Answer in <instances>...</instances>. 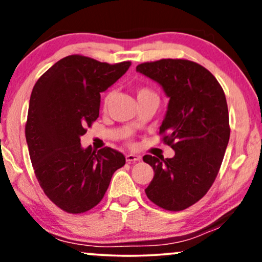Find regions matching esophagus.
I'll return each mask as SVG.
<instances>
[{"mask_svg":"<svg viewBox=\"0 0 262 262\" xmlns=\"http://www.w3.org/2000/svg\"><path fill=\"white\" fill-rule=\"evenodd\" d=\"M125 159H127L128 162H137V161H140V156L139 155H135V154H128L125 156Z\"/></svg>","mask_w":262,"mask_h":262,"instance_id":"esophagus-1","label":"esophagus"}]
</instances>
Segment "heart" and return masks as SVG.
<instances>
[{
	"label": "heart",
	"mask_w": 262,
	"mask_h": 262,
	"mask_svg": "<svg viewBox=\"0 0 262 262\" xmlns=\"http://www.w3.org/2000/svg\"><path fill=\"white\" fill-rule=\"evenodd\" d=\"M137 96H138V98L146 97V96H155V97H158V96H156V93L152 91V90H150L149 87H140V89H138ZM112 97H113V91H110L106 96H104L103 107H107L108 104H110V102L112 101Z\"/></svg>",
	"instance_id": "heart-1"
}]
</instances>
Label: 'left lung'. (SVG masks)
Here are the masks:
<instances>
[{"label": "left lung", "instance_id": "8db88e82", "mask_svg": "<svg viewBox=\"0 0 262 262\" xmlns=\"http://www.w3.org/2000/svg\"><path fill=\"white\" fill-rule=\"evenodd\" d=\"M160 83L170 98L160 127L171 159L145 155L154 170L146 196L162 209L179 212L202 198L217 177L230 137L229 113L222 86L197 62L161 59L137 66Z\"/></svg>", "mask_w": 262, "mask_h": 262}]
</instances>
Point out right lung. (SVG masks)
Segmentation results:
<instances>
[{
  "mask_svg": "<svg viewBox=\"0 0 262 262\" xmlns=\"http://www.w3.org/2000/svg\"><path fill=\"white\" fill-rule=\"evenodd\" d=\"M130 61L107 64L82 55L59 60L39 77L31 95L26 139L37 180L60 209L73 214L97 206L125 158L112 148L82 149L98 118L101 92L127 73Z\"/></svg>",
  "mask_w": 262,
  "mask_h": 262,
  "instance_id": "1",
  "label": "right lung"
}]
</instances>
